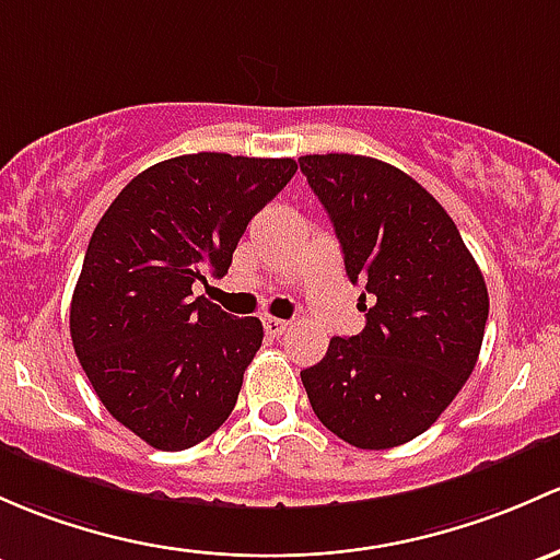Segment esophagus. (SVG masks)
I'll use <instances>...</instances> for the list:
<instances>
[{"label": "esophagus", "instance_id": "34e87169", "mask_svg": "<svg viewBox=\"0 0 560 560\" xmlns=\"http://www.w3.org/2000/svg\"><path fill=\"white\" fill-rule=\"evenodd\" d=\"M262 327H265V332L273 335V338H279V335H284L287 329H290V322H287V319H276V316H265Z\"/></svg>", "mask_w": 560, "mask_h": 560}]
</instances>
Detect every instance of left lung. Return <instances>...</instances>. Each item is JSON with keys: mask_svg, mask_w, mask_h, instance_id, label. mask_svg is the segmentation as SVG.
Segmentation results:
<instances>
[{"mask_svg": "<svg viewBox=\"0 0 560 560\" xmlns=\"http://www.w3.org/2000/svg\"><path fill=\"white\" fill-rule=\"evenodd\" d=\"M368 325L300 373L316 419L362 451L427 432L478 362L488 290L448 211L378 158L303 155Z\"/></svg>", "mask_w": 560, "mask_h": 560, "instance_id": "obj_1", "label": "left lung"}]
</instances>
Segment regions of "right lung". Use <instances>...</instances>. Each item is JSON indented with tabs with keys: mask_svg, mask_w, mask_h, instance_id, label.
<instances>
[{
	"mask_svg": "<svg viewBox=\"0 0 560 560\" xmlns=\"http://www.w3.org/2000/svg\"><path fill=\"white\" fill-rule=\"evenodd\" d=\"M295 172L292 158L179 155L133 176L98 220L69 332L112 419L152 448H192L233 413L262 325L192 284L228 273L249 220Z\"/></svg>",
	"mask_w": 560,
	"mask_h": 560,
	"instance_id": "add662e5",
	"label": "right lung"
}]
</instances>
